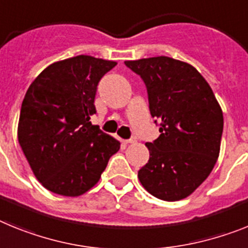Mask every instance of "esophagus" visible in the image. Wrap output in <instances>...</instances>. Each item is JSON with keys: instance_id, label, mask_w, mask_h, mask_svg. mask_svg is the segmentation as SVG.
<instances>
[{"instance_id": "34e87169", "label": "esophagus", "mask_w": 248, "mask_h": 248, "mask_svg": "<svg viewBox=\"0 0 248 248\" xmlns=\"http://www.w3.org/2000/svg\"><path fill=\"white\" fill-rule=\"evenodd\" d=\"M136 142V139H130V140H126V143H135Z\"/></svg>"}]
</instances>
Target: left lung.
Returning <instances> with one entry per match:
<instances>
[{
    "label": "left lung",
    "mask_w": 248,
    "mask_h": 248,
    "mask_svg": "<svg viewBox=\"0 0 248 248\" xmlns=\"http://www.w3.org/2000/svg\"><path fill=\"white\" fill-rule=\"evenodd\" d=\"M124 64L143 79L151 116L160 122L158 139L146 143L150 160L139 171L140 182L163 201L186 199L216 165L222 109L207 81L189 63L158 56Z\"/></svg>",
    "instance_id": "left-lung-1"
}]
</instances>
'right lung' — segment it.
Returning a JSON list of instances; mask_svg holds the SVG:
<instances>
[{"instance_id": "obj_1", "label": "right lung", "mask_w": 248, "mask_h": 248, "mask_svg": "<svg viewBox=\"0 0 248 248\" xmlns=\"http://www.w3.org/2000/svg\"><path fill=\"white\" fill-rule=\"evenodd\" d=\"M116 64L86 55L55 62L26 92L18 142L33 175L51 192L83 195L120 150L117 140L90 122L98 82Z\"/></svg>"}]
</instances>
